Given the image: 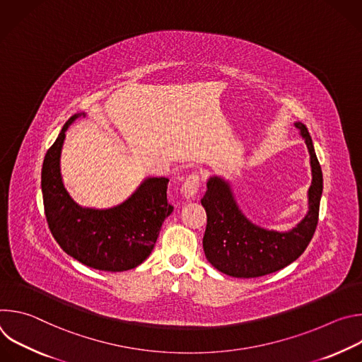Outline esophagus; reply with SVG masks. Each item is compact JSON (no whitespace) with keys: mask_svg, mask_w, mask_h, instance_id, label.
<instances>
[{"mask_svg":"<svg viewBox=\"0 0 362 362\" xmlns=\"http://www.w3.org/2000/svg\"><path fill=\"white\" fill-rule=\"evenodd\" d=\"M199 185H200V176H199V173H192V175H189V176L185 179V182L182 183L180 193H182L186 199H190V197H193V196L197 193Z\"/></svg>","mask_w":362,"mask_h":362,"instance_id":"obj_1","label":"esophagus"}]
</instances>
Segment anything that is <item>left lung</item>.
I'll return each instance as SVG.
<instances>
[{
	"instance_id": "8db88e82",
	"label": "left lung",
	"mask_w": 362,
	"mask_h": 362,
	"mask_svg": "<svg viewBox=\"0 0 362 362\" xmlns=\"http://www.w3.org/2000/svg\"><path fill=\"white\" fill-rule=\"evenodd\" d=\"M295 127L300 130L311 156L313 183L308 190L309 211L292 230L276 232L253 225L238 208L228 182L216 176L208 180V190L200 200L208 216L203 250L208 261L229 276L257 278L276 272L296 261L315 233L322 170L306 126L298 122Z\"/></svg>"
}]
</instances>
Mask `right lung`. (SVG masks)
Masks as SVG:
<instances>
[{
    "mask_svg": "<svg viewBox=\"0 0 362 362\" xmlns=\"http://www.w3.org/2000/svg\"><path fill=\"white\" fill-rule=\"evenodd\" d=\"M78 116L64 124L44 158L41 189L48 228L62 249L86 267L109 272L133 269L151 253L163 221L173 212L168 202L169 179H146L112 209L81 208L67 193L60 173L66 130Z\"/></svg>",
    "mask_w": 362,
    "mask_h": 362,
    "instance_id": "right-lung-1",
    "label": "right lung"
}]
</instances>
